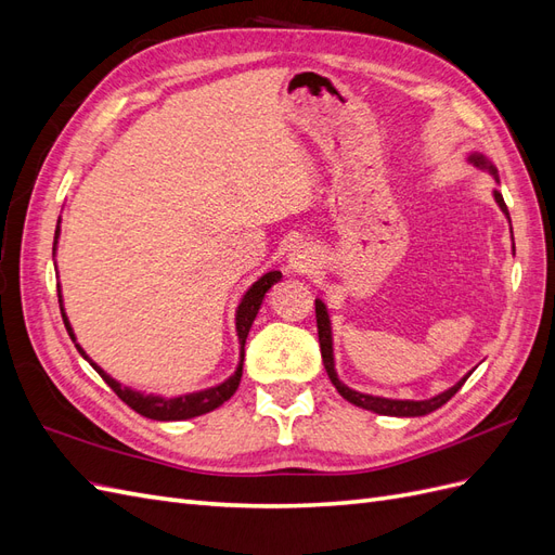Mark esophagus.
Listing matches in <instances>:
<instances>
[{"label": "esophagus", "instance_id": "obj_1", "mask_svg": "<svg viewBox=\"0 0 555 555\" xmlns=\"http://www.w3.org/2000/svg\"><path fill=\"white\" fill-rule=\"evenodd\" d=\"M317 249L310 245H298L292 249L289 255V268L294 273H312L317 268Z\"/></svg>", "mask_w": 555, "mask_h": 555}]
</instances>
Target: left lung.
<instances>
[{
	"label": "left lung",
	"instance_id": "1",
	"mask_svg": "<svg viewBox=\"0 0 555 555\" xmlns=\"http://www.w3.org/2000/svg\"><path fill=\"white\" fill-rule=\"evenodd\" d=\"M467 162L477 166V169L481 171H489L495 180H498V169L495 166L486 159V155L481 153H469L467 155ZM493 198L495 204L500 206V210L505 212V217L509 220V210L505 206V198H502V194L495 190L493 192ZM512 224V220H509ZM314 312H317V331H319V347H322V361H324V367L328 373V379L333 382L335 389H338V393L349 400L351 405L357 408H363V410H371L375 414H384V416H424V414H430L438 408H442L447 400H451V396L456 393L461 386L465 384V379L473 375V371H469L463 379H459L456 384L451 386V389L433 396V398H426V400H396V398H384V396H371V393H361V391H354L349 389V386L345 382H340L338 373H335V359H333V331H331V317H328V308L322 298H314Z\"/></svg>",
	"mask_w": 555,
	"mask_h": 555
}]
</instances>
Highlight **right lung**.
Here are the masks:
<instances>
[{"label":"right lung","instance_id":"right-lung-1","mask_svg":"<svg viewBox=\"0 0 555 555\" xmlns=\"http://www.w3.org/2000/svg\"><path fill=\"white\" fill-rule=\"evenodd\" d=\"M57 241H60V220H57V229H55V243H53V255L57 249ZM282 273L280 271H271V273H263L251 287L243 294L241 304L236 308V335H238V345H241V361H238V367L236 373L229 375L224 382L215 384V386H208V389H201V391H192V393H180V396H173V398H166V396H155V393H143V391H137L131 389V386H125L122 382H117L115 377H111L102 365H96L88 354L86 349H82L78 343H76V333L69 324V317H66L64 312V300H62V289L57 284V298H60V310H62V319H64V326H66V333H69V338L74 340L76 349L80 351V357L86 359L94 371L104 377V382L111 386V389L117 393V398H120L122 402H127V405L139 412L141 416L145 418H155V422H182V418H194V416H201L206 412H212L215 408L224 405V402L236 393L238 384H241V377H243V359H245V340H247V333L251 328V324H255L257 319V312L263 304V296L268 294V289L273 287L275 282H280Z\"/></svg>","mask_w":555,"mask_h":555}]
</instances>
